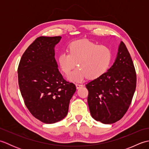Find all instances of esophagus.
Instances as JSON below:
<instances>
[{
	"label": "esophagus",
	"mask_w": 149,
	"mask_h": 149,
	"mask_svg": "<svg viewBox=\"0 0 149 149\" xmlns=\"http://www.w3.org/2000/svg\"><path fill=\"white\" fill-rule=\"evenodd\" d=\"M75 86H76L77 89H79L80 88L83 87V84H75Z\"/></svg>",
	"instance_id": "1"
}]
</instances>
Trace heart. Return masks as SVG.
Segmentation results:
<instances>
[{"instance_id":"obj_1","label":"heart","mask_w":149,"mask_h":149,"mask_svg":"<svg viewBox=\"0 0 149 149\" xmlns=\"http://www.w3.org/2000/svg\"><path fill=\"white\" fill-rule=\"evenodd\" d=\"M113 59L112 50L109 47L98 44L88 40L72 42L68 52H63L58 56V63L63 74H69L75 66H78L68 75V79L82 82L88 77L95 79L105 74Z\"/></svg>"}]
</instances>
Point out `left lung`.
Returning a JSON list of instances; mask_svg holds the SVG:
<instances>
[{"label": "left lung", "instance_id": "left-lung-1", "mask_svg": "<svg viewBox=\"0 0 149 149\" xmlns=\"http://www.w3.org/2000/svg\"><path fill=\"white\" fill-rule=\"evenodd\" d=\"M91 116L105 124L115 123L128 110L136 87L134 63L125 45L120 44L115 63L102 76L86 84Z\"/></svg>", "mask_w": 149, "mask_h": 149}]
</instances>
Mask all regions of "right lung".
Masks as SVG:
<instances>
[{
  "instance_id": "add662e5",
  "label": "right lung",
  "mask_w": 149,
  "mask_h": 149,
  "mask_svg": "<svg viewBox=\"0 0 149 149\" xmlns=\"http://www.w3.org/2000/svg\"><path fill=\"white\" fill-rule=\"evenodd\" d=\"M61 36H40L28 47L18 67V85L33 116L54 123L67 115L75 85L63 79L55 59L54 47Z\"/></svg>"
}]
</instances>
